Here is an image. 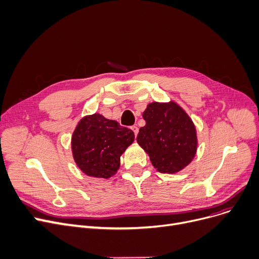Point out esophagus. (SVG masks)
Returning a JSON list of instances; mask_svg holds the SVG:
<instances>
[{"label":"esophagus","mask_w":259,"mask_h":259,"mask_svg":"<svg viewBox=\"0 0 259 259\" xmlns=\"http://www.w3.org/2000/svg\"><path fill=\"white\" fill-rule=\"evenodd\" d=\"M132 128V131L134 132V134H135V136H137V134H138V132H139V128L136 126V125H134V126H132L131 127Z\"/></svg>","instance_id":"obj_1"}]
</instances>
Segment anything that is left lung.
Wrapping results in <instances>:
<instances>
[{
	"label": "left lung",
	"instance_id": "left-lung-1",
	"mask_svg": "<svg viewBox=\"0 0 259 259\" xmlns=\"http://www.w3.org/2000/svg\"><path fill=\"white\" fill-rule=\"evenodd\" d=\"M145 125L137 142L160 173L175 174L189 165L197 151V133L192 119L177 103L153 102L142 115Z\"/></svg>",
	"mask_w": 259,
	"mask_h": 259
}]
</instances>
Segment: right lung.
<instances>
[{
	"label": "right lung",
	"instance_id": "add662e5",
	"mask_svg": "<svg viewBox=\"0 0 259 259\" xmlns=\"http://www.w3.org/2000/svg\"><path fill=\"white\" fill-rule=\"evenodd\" d=\"M134 139V132L115 120L100 114L85 116L72 133V157L84 174L109 178L117 173L120 157Z\"/></svg>",
	"mask_w": 259,
	"mask_h": 259
}]
</instances>
